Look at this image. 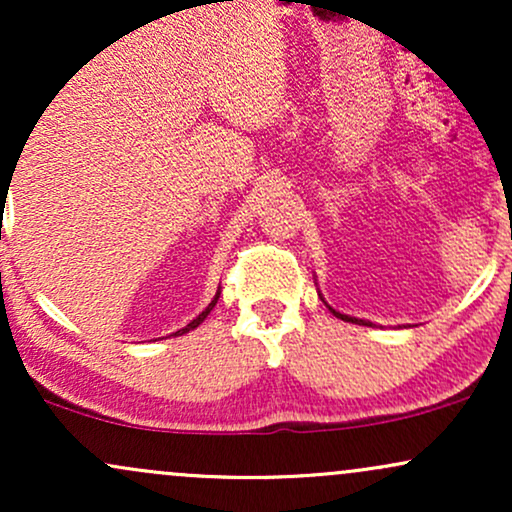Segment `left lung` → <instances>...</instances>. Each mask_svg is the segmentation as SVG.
Returning a JSON list of instances; mask_svg holds the SVG:
<instances>
[{"instance_id":"1","label":"left lung","mask_w":512,"mask_h":512,"mask_svg":"<svg viewBox=\"0 0 512 512\" xmlns=\"http://www.w3.org/2000/svg\"><path fill=\"white\" fill-rule=\"evenodd\" d=\"M320 298H322V293H320ZM322 301H325V298H322ZM325 305H327V301H325ZM327 308H330V313L334 315V317H339V320H344V322H356V325H373V322H368V320H358V317H351V315H344V313H339V310H334L332 305H327Z\"/></svg>"}]
</instances>
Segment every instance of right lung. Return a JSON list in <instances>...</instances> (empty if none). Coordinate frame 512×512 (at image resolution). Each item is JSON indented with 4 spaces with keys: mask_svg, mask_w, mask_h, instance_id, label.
<instances>
[{
    "mask_svg": "<svg viewBox=\"0 0 512 512\" xmlns=\"http://www.w3.org/2000/svg\"><path fill=\"white\" fill-rule=\"evenodd\" d=\"M219 293H221V286H219V291H216L214 301H211V303L207 305V308H204V310H202V313H199V315L195 317V320H190V322H187V325H185V327H182V330H178V332H173V337H178V334H185V332L195 330V327H199V325H202V322H204V320H207V315L211 313V310H214V305H216V301H219Z\"/></svg>",
    "mask_w": 512,
    "mask_h": 512,
    "instance_id": "obj_1",
    "label": "right lung"
}]
</instances>
